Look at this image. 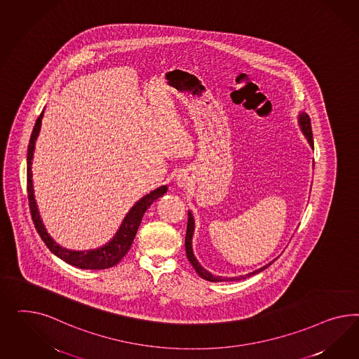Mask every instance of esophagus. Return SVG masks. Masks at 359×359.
<instances>
[{
	"label": "esophagus",
	"instance_id": "34e87169",
	"mask_svg": "<svg viewBox=\"0 0 359 359\" xmlns=\"http://www.w3.org/2000/svg\"><path fill=\"white\" fill-rule=\"evenodd\" d=\"M176 184L179 188H187L189 185V176L185 172H182L180 175H177L176 177Z\"/></svg>",
	"mask_w": 359,
	"mask_h": 359
}]
</instances>
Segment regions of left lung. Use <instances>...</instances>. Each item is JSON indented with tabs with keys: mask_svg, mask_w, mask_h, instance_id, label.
<instances>
[{
	"mask_svg": "<svg viewBox=\"0 0 359 359\" xmlns=\"http://www.w3.org/2000/svg\"><path fill=\"white\" fill-rule=\"evenodd\" d=\"M297 123H299V128L303 133V135L305 137V140L308 142V144L311 146V149L313 150V135H312V128H311V120H309V116L305 113V111H300L299 116H297ZM313 167H315V162H313ZM194 234H195V217H194V213L191 210H188V224H187V234H185V251H187V258L189 263L192 264V267L195 269L196 272L198 273L200 278L205 279L208 282H238V280H245V279H249L251 276L259 273V272L264 271L266 269H269L271 266L273 262L276 261L272 259L271 262H269L266 266H263L261 269L255 270V271L249 272L246 275H239L237 278H222V276H216L213 275L212 272L207 271L201 264L200 262L196 259L195 252H194V248H192V239H194Z\"/></svg>",
	"mask_w": 359,
	"mask_h": 359,
	"instance_id": "1",
	"label": "left lung"
}]
</instances>
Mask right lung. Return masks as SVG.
Returning a JSON list of instances; mask_svg holds the SVG:
<instances>
[{"label":"right lung","mask_w":359,"mask_h":359,"mask_svg":"<svg viewBox=\"0 0 359 359\" xmlns=\"http://www.w3.org/2000/svg\"><path fill=\"white\" fill-rule=\"evenodd\" d=\"M43 114L44 110H42L41 116L35 122L32 138L29 142V149H27V194H29L30 212H32V217H33L36 231L39 233L41 238L43 239L48 250L71 266H75L77 269H83V270H105L109 267H113L128 254V251L130 250L131 243L135 238L137 230L141 225L142 217H143L144 212L155 200H158L159 197H162L167 192L168 185L158 187L150 194L143 196L141 200H138L122 219L120 228L117 229L113 238L109 239L105 245L96 248V249H88V250H71V249L60 246L48 234L47 229L44 226L43 219L41 217L39 209H38L36 201H35V196H34L32 167H33L35 142L38 140V135L41 131Z\"/></svg>","instance_id":"obj_1"}]
</instances>
